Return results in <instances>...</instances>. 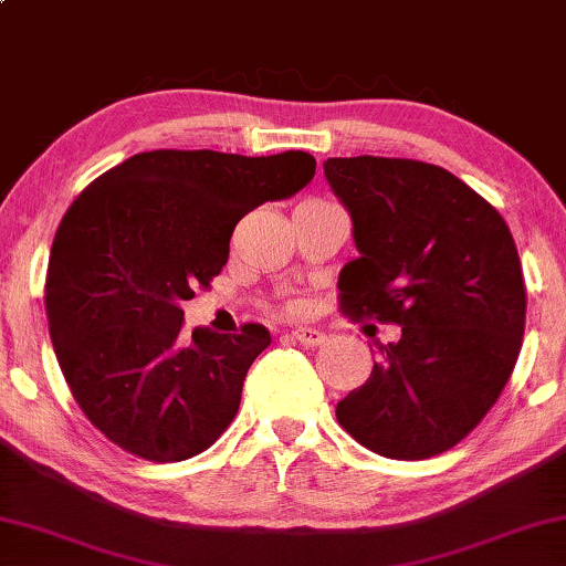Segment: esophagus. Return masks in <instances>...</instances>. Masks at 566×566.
<instances>
[{
  "instance_id": "obj_1",
  "label": "esophagus",
  "mask_w": 566,
  "mask_h": 566,
  "mask_svg": "<svg viewBox=\"0 0 566 566\" xmlns=\"http://www.w3.org/2000/svg\"><path fill=\"white\" fill-rule=\"evenodd\" d=\"M291 337L301 344H306V347H316V344H322L326 339L324 332L314 329V326H298V329L291 332Z\"/></svg>"
}]
</instances>
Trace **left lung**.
I'll use <instances>...</instances> for the list:
<instances>
[{"label": "left lung", "mask_w": 566, "mask_h": 566, "mask_svg": "<svg viewBox=\"0 0 566 566\" xmlns=\"http://www.w3.org/2000/svg\"><path fill=\"white\" fill-rule=\"evenodd\" d=\"M359 258L339 273L349 318L398 324L337 421L390 460H426L470 433L511 378L526 285L495 207L449 170L408 158H329Z\"/></svg>", "instance_id": "8db88e82"}]
</instances>
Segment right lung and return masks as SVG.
Here are the masks:
<instances>
[{
  "instance_id": "1",
  "label": "right lung",
  "mask_w": 566,
  "mask_h": 566,
  "mask_svg": "<svg viewBox=\"0 0 566 566\" xmlns=\"http://www.w3.org/2000/svg\"><path fill=\"white\" fill-rule=\"evenodd\" d=\"M314 174L303 150H150L78 193L51 248L45 311L63 378L106 439L147 462H181L222 437L270 332L186 339L181 303L222 273L244 214Z\"/></svg>"
}]
</instances>
